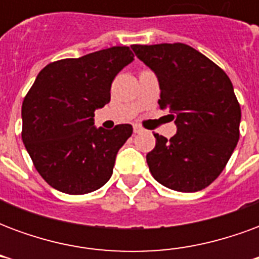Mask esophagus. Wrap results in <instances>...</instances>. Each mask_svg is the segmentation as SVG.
Returning a JSON list of instances; mask_svg holds the SVG:
<instances>
[{
	"instance_id": "34e87169",
	"label": "esophagus",
	"mask_w": 259,
	"mask_h": 259,
	"mask_svg": "<svg viewBox=\"0 0 259 259\" xmlns=\"http://www.w3.org/2000/svg\"><path fill=\"white\" fill-rule=\"evenodd\" d=\"M133 132H135V133H143V127H140L139 124H135V126H133Z\"/></svg>"
}]
</instances>
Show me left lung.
Segmentation results:
<instances>
[{"label": "left lung", "instance_id": "1", "mask_svg": "<svg viewBox=\"0 0 259 259\" xmlns=\"http://www.w3.org/2000/svg\"><path fill=\"white\" fill-rule=\"evenodd\" d=\"M136 57L157 74L161 109H169L178 132L154 135L147 154L150 172L168 189H205L226 166L240 137L241 109L233 84L217 64L187 44L132 46Z\"/></svg>", "mask_w": 259, "mask_h": 259}]
</instances>
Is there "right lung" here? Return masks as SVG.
<instances>
[{
    "mask_svg": "<svg viewBox=\"0 0 259 259\" xmlns=\"http://www.w3.org/2000/svg\"><path fill=\"white\" fill-rule=\"evenodd\" d=\"M135 58L129 47H111L59 59L37 74L22 105V140L37 172L66 194L98 190L112 175L132 124L94 126V111L111 100L115 76Z\"/></svg>",
    "mask_w": 259,
    "mask_h": 259,
    "instance_id": "right-lung-1",
    "label": "right lung"
}]
</instances>
